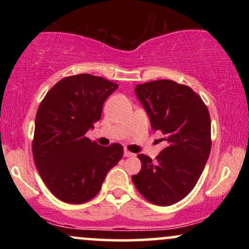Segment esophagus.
Segmentation results:
<instances>
[{"instance_id": "esophagus-1", "label": "esophagus", "mask_w": 249, "mask_h": 249, "mask_svg": "<svg viewBox=\"0 0 249 249\" xmlns=\"http://www.w3.org/2000/svg\"><path fill=\"white\" fill-rule=\"evenodd\" d=\"M133 156L134 154L132 152H130V151H127V150L124 151V157H126V158H130V157H133Z\"/></svg>"}]
</instances>
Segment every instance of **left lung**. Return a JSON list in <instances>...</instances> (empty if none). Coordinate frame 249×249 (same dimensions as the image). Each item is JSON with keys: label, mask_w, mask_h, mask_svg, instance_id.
<instances>
[{"label": "left lung", "mask_w": 249, "mask_h": 249, "mask_svg": "<svg viewBox=\"0 0 249 249\" xmlns=\"http://www.w3.org/2000/svg\"><path fill=\"white\" fill-rule=\"evenodd\" d=\"M134 92L168 145L156 160L138 154L142 168L132 181L147 201L170 206L193 190L204 171L212 145L210 112L192 89L170 79L138 84Z\"/></svg>", "instance_id": "obj_1"}]
</instances>
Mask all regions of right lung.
I'll use <instances>...</instances> for the list:
<instances>
[{
  "mask_svg": "<svg viewBox=\"0 0 249 249\" xmlns=\"http://www.w3.org/2000/svg\"><path fill=\"white\" fill-rule=\"evenodd\" d=\"M118 85L99 76L65 77L48 91L35 119L33 156L39 176L57 199L84 204L101 190L121 160V144L99 146L85 133L101 119L103 104Z\"/></svg>",
  "mask_w": 249,
  "mask_h": 249,
  "instance_id": "add662e5",
  "label": "right lung"
}]
</instances>
